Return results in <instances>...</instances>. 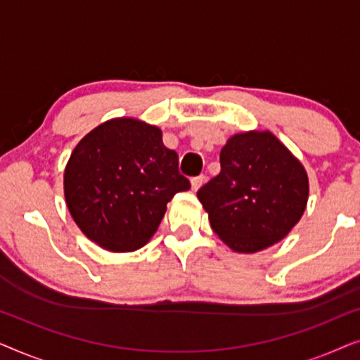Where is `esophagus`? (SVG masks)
<instances>
[{
	"label": "esophagus",
	"instance_id": "obj_1",
	"mask_svg": "<svg viewBox=\"0 0 360 360\" xmlns=\"http://www.w3.org/2000/svg\"><path fill=\"white\" fill-rule=\"evenodd\" d=\"M203 181H205V176H203V175L195 176V179H191V190H193V191H198V190H200V186L203 185Z\"/></svg>",
	"mask_w": 360,
	"mask_h": 360
}]
</instances>
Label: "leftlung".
I'll return each instance as SVG.
<instances>
[{
  "label": "left lung",
  "mask_w": 360,
  "mask_h": 360,
  "mask_svg": "<svg viewBox=\"0 0 360 360\" xmlns=\"http://www.w3.org/2000/svg\"><path fill=\"white\" fill-rule=\"evenodd\" d=\"M221 172L198 190L211 228L231 250L254 254L288 236L307 210L302 162L270 131L231 136Z\"/></svg>",
  "instance_id": "1"
}]
</instances>
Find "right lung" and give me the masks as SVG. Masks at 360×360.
<instances>
[{
	"label": "right lung",
	"instance_id": "add662e5",
	"mask_svg": "<svg viewBox=\"0 0 360 360\" xmlns=\"http://www.w3.org/2000/svg\"><path fill=\"white\" fill-rule=\"evenodd\" d=\"M179 155L162 131L136 117H112L73 149L63 172V195L83 234L110 252H132L149 243L179 191Z\"/></svg>",
	"mask_w": 360,
	"mask_h": 360
}]
</instances>
